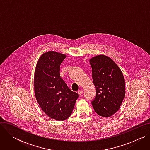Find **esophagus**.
<instances>
[{
	"instance_id": "34e87169",
	"label": "esophagus",
	"mask_w": 150,
	"mask_h": 150,
	"mask_svg": "<svg viewBox=\"0 0 150 150\" xmlns=\"http://www.w3.org/2000/svg\"><path fill=\"white\" fill-rule=\"evenodd\" d=\"M78 95H79V96H81V94L83 93V91H82V90L78 91Z\"/></svg>"
}]
</instances>
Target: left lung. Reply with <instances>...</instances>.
Here are the masks:
<instances>
[{"mask_svg": "<svg viewBox=\"0 0 150 150\" xmlns=\"http://www.w3.org/2000/svg\"><path fill=\"white\" fill-rule=\"evenodd\" d=\"M89 62L96 91L92 105L99 115L109 117L119 109L125 96L122 72L111 58L103 54L92 58Z\"/></svg>", "mask_w": 150, "mask_h": 150, "instance_id": "left-lung-1", "label": "left lung"}]
</instances>
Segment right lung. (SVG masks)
Instances as JSON below:
<instances>
[{
  "instance_id": "add662e5",
  "label": "right lung",
  "mask_w": 150,
  "mask_h": 150,
  "mask_svg": "<svg viewBox=\"0 0 150 150\" xmlns=\"http://www.w3.org/2000/svg\"><path fill=\"white\" fill-rule=\"evenodd\" d=\"M66 57L54 51L43 53L38 61L34 76L38 104L45 114L59 121L70 117L78 97L60 76V65Z\"/></svg>"
}]
</instances>
